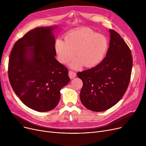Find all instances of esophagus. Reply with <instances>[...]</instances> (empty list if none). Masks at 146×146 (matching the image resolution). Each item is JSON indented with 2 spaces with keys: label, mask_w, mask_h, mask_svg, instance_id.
Segmentation results:
<instances>
[{
  "label": "esophagus",
  "mask_w": 146,
  "mask_h": 146,
  "mask_svg": "<svg viewBox=\"0 0 146 146\" xmlns=\"http://www.w3.org/2000/svg\"><path fill=\"white\" fill-rule=\"evenodd\" d=\"M68 76H69V78L70 79H73L76 76V73L70 70L68 72Z\"/></svg>",
  "instance_id": "esophagus-1"
}]
</instances>
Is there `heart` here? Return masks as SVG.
Wrapping results in <instances>:
<instances>
[{
    "label": "heart",
    "mask_w": 146,
    "mask_h": 146,
    "mask_svg": "<svg viewBox=\"0 0 146 146\" xmlns=\"http://www.w3.org/2000/svg\"><path fill=\"white\" fill-rule=\"evenodd\" d=\"M108 47L106 38L87 28L76 29L68 33L64 41L58 39L55 50L58 61L66 64L76 55V57L70 66L78 69L85 65L92 67L100 63L104 59Z\"/></svg>",
    "instance_id": "1"
}]
</instances>
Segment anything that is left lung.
I'll list each match as a JSON object with an SVG mask.
<instances>
[{"mask_svg":"<svg viewBox=\"0 0 146 146\" xmlns=\"http://www.w3.org/2000/svg\"><path fill=\"white\" fill-rule=\"evenodd\" d=\"M110 33V47L101 63L77 74L83 82L80 101L86 108L95 112L106 111L117 104L131 78V50L119 34L112 29Z\"/></svg>","mask_w":146,"mask_h":146,"instance_id":"8db88e82","label":"left lung"}]
</instances>
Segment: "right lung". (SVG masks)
I'll use <instances>...</instances> for the list:
<instances>
[{"mask_svg":"<svg viewBox=\"0 0 146 146\" xmlns=\"http://www.w3.org/2000/svg\"><path fill=\"white\" fill-rule=\"evenodd\" d=\"M57 25L31 30L13 45L8 64L11 85L29 108L47 112L57 105L60 90L70 81L67 68L56 59Z\"/></svg>","mask_w":146,"mask_h":146,"instance_id":"obj_1","label":"right lung"}]
</instances>
